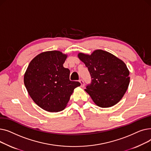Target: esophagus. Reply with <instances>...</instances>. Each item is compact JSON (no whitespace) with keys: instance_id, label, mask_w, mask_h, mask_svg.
<instances>
[{"instance_id":"obj_1","label":"esophagus","mask_w":151,"mask_h":151,"mask_svg":"<svg viewBox=\"0 0 151 151\" xmlns=\"http://www.w3.org/2000/svg\"><path fill=\"white\" fill-rule=\"evenodd\" d=\"M80 83H81V86H82V87H83L84 86V81L83 80H80Z\"/></svg>"}]
</instances>
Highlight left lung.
Masks as SVG:
<instances>
[{
	"label": "left lung",
	"instance_id": "obj_1",
	"mask_svg": "<svg viewBox=\"0 0 151 151\" xmlns=\"http://www.w3.org/2000/svg\"><path fill=\"white\" fill-rule=\"evenodd\" d=\"M78 56L88 67L92 80L85 89L93 102L101 108L117 104L123 97L130 83L129 70L125 63L113 54L97 50L91 55Z\"/></svg>",
	"mask_w": 151,
	"mask_h": 151
}]
</instances>
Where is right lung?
<instances>
[{"instance_id": "add662e5", "label": "right lung", "mask_w": 151, "mask_h": 151, "mask_svg": "<svg viewBox=\"0 0 151 151\" xmlns=\"http://www.w3.org/2000/svg\"><path fill=\"white\" fill-rule=\"evenodd\" d=\"M67 57L59 51L39 54L30 61L24 76L29 96L47 111H62L74 89L81 85L70 80V71L63 66Z\"/></svg>"}]
</instances>
